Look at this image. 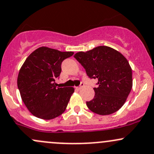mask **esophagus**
<instances>
[{"label": "esophagus", "instance_id": "34e87169", "mask_svg": "<svg viewBox=\"0 0 154 154\" xmlns=\"http://www.w3.org/2000/svg\"><path fill=\"white\" fill-rule=\"evenodd\" d=\"M83 87H84V84L82 83V84H81V86H79V87H76V89H77V90H81V89H82Z\"/></svg>", "mask_w": 154, "mask_h": 154}]
</instances>
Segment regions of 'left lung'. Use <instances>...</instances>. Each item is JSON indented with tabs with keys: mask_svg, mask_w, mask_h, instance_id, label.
<instances>
[{
	"mask_svg": "<svg viewBox=\"0 0 154 154\" xmlns=\"http://www.w3.org/2000/svg\"><path fill=\"white\" fill-rule=\"evenodd\" d=\"M74 57L87 75L97 79L95 97L87 102L89 109L100 115L115 113L123 106L132 88V70L121 53L108 46H98Z\"/></svg>",
	"mask_w": 154,
	"mask_h": 154,
	"instance_id": "obj_1",
	"label": "left lung"
}]
</instances>
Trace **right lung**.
I'll return each mask as SVG.
<instances>
[{"label": "right lung", "instance_id": "right-lung-1", "mask_svg": "<svg viewBox=\"0 0 154 154\" xmlns=\"http://www.w3.org/2000/svg\"><path fill=\"white\" fill-rule=\"evenodd\" d=\"M48 47L36 49L19 71L17 87L29 112L38 118L51 120L65 111L73 87H57L55 79L62 71L64 59L73 55Z\"/></svg>", "mask_w": 154, "mask_h": 154}]
</instances>
